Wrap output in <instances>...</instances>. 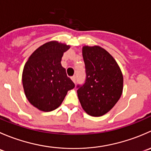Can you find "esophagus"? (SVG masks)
Returning a JSON list of instances; mask_svg holds the SVG:
<instances>
[{
	"instance_id": "esophagus-1",
	"label": "esophagus",
	"mask_w": 151,
	"mask_h": 151,
	"mask_svg": "<svg viewBox=\"0 0 151 151\" xmlns=\"http://www.w3.org/2000/svg\"><path fill=\"white\" fill-rule=\"evenodd\" d=\"M71 80H72V81L74 82V83H76V77H75V76H73V77H71Z\"/></svg>"
}]
</instances>
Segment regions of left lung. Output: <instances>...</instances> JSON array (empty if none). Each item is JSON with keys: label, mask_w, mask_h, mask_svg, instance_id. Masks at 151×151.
I'll use <instances>...</instances> for the list:
<instances>
[{"label": "left lung", "mask_w": 151, "mask_h": 151, "mask_svg": "<svg viewBox=\"0 0 151 151\" xmlns=\"http://www.w3.org/2000/svg\"><path fill=\"white\" fill-rule=\"evenodd\" d=\"M83 57L86 80L83 86H77V96L87 114L102 116L112 109L122 95V71L114 58L97 45L83 46Z\"/></svg>", "instance_id": "1"}]
</instances>
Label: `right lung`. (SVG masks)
<instances>
[{
    "instance_id": "add662e5",
    "label": "right lung",
    "mask_w": 151,
    "mask_h": 151,
    "mask_svg": "<svg viewBox=\"0 0 151 151\" xmlns=\"http://www.w3.org/2000/svg\"><path fill=\"white\" fill-rule=\"evenodd\" d=\"M70 47L57 41L48 42L36 49L25 63L22 76L24 92L29 102L39 110L57 109L75 86L60 63Z\"/></svg>"
}]
</instances>
